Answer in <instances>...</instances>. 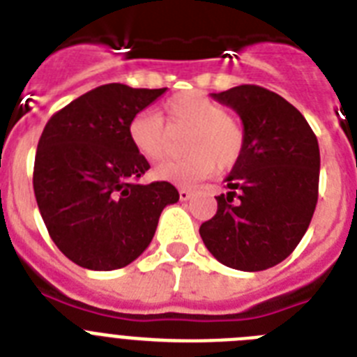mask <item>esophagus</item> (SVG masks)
Wrapping results in <instances>:
<instances>
[{
    "instance_id": "34e87169",
    "label": "esophagus",
    "mask_w": 357,
    "mask_h": 357,
    "mask_svg": "<svg viewBox=\"0 0 357 357\" xmlns=\"http://www.w3.org/2000/svg\"><path fill=\"white\" fill-rule=\"evenodd\" d=\"M178 197H181L182 202H185V200H189V198L193 197V193H191L189 189H181V191H178Z\"/></svg>"
}]
</instances>
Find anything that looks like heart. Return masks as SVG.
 I'll return each instance as SVG.
<instances>
[{"label": "heart", "mask_w": 357, "mask_h": 357, "mask_svg": "<svg viewBox=\"0 0 357 357\" xmlns=\"http://www.w3.org/2000/svg\"><path fill=\"white\" fill-rule=\"evenodd\" d=\"M168 128H185L182 148L188 155L157 166L155 176L176 185H193L216 169H229L245 148L241 123L202 91L176 94L164 103ZM128 139L141 157L159 160L166 153V128L159 114L141 110L128 123Z\"/></svg>", "instance_id": "obj_1"}]
</instances>
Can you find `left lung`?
Listing matches in <instances>:
<instances>
[{
    "instance_id": "left-lung-1",
    "label": "left lung",
    "mask_w": 357,
    "mask_h": 357,
    "mask_svg": "<svg viewBox=\"0 0 357 357\" xmlns=\"http://www.w3.org/2000/svg\"><path fill=\"white\" fill-rule=\"evenodd\" d=\"M241 118L245 148L225 178L229 193L202 223L207 250L222 264L261 272L284 261L304 238L318 200L320 150L289 102L259 85L213 93Z\"/></svg>"
}]
</instances>
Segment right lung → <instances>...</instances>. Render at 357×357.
<instances>
[{
  "label": "right lung",
  "mask_w": 357,
  "mask_h": 357,
  "mask_svg": "<svg viewBox=\"0 0 357 357\" xmlns=\"http://www.w3.org/2000/svg\"><path fill=\"white\" fill-rule=\"evenodd\" d=\"M164 89L100 85L52 116L33 166V191L59 250L78 266L109 272L146 250L162 209L178 202L169 182L137 184L150 164L128 123Z\"/></svg>",
  "instance_id": "add662e5"
}]
</instances>
